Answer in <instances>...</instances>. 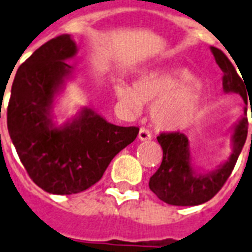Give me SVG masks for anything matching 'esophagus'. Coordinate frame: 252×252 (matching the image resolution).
<instances>
[{
	"mask_svg": "<svg viewBox=\"0 0 252 252\" xmlns=\"http://www.w3.org/2000/svg\"><path fill=\"white\" fill-rule=\"evenodd\" d=\"M138 138H139V140H141V141L151 140L152 135H151V132H149V130H147V128H144V127H141L140 131H139Z\"/></svg>",
	"mask_w": 252,
	"mask_h": 252,
	"instance_id": "esophagus-1",
	"label": "esophagus"
}]
</instances>
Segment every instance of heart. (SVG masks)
<instances>
[{
  "mask_svg": "<svg viewBox=\"0 0 252 252\" xmlns=\"http://www.w3.org/2000/svg\"><path fill=\"white\" fill-rule=\"evenodd\" d=\"M114 93L120 103L134 112L140 111L141 104H153L152 121L165 131L189 127L202 105L196 77L186 68L143 73L135 81L134 87L117 84Z\"/></svg>",
  "mask_w": 252,
  "mask_h": 252,
  "instance_id": "b5f03b06",
  "label": "heart"
}]
</instances>
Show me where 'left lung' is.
Segmentation results:
<instances>
[{"mask_svg":"<svg viewBox=\"0 0 252 252\" xmlns=\"http://www.w3.org/2000/svg\"><path fill=\"white\" fill-rule=\"evenodd\" d=\"M216 64L223 70L224 93L240 94L245 103L247 95L243 81L234 69L225 54L216 47H210ZM250 99V97H249ZM246 114V108H245ZM247 118L243 116L233 126L232 131V153L228 159L216 166V168L205 171L196 167L192 162L189 151V140L184 134L168 132L157 138L163 151L162 163L149 179V189L163 202L174 206H197L207 202L219 192L226 179L233 171L238 156L247 138ZM252 139V135H251Z\"/></svg>","mask_w":252,"mask_h":252,"instance_id":"1","label":"left lung"}]
</instances>
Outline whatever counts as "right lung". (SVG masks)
Masks as SVG:
<instances>
[{"label": "right lung", "mask_w": 252, "mask_h": 252, "mask_svg": "<svg viewBox=\"0 0 252 252\" xmlns=\"http://www.w3.org/2000/svg\"><path fill=\"white\" fill-rule=\"evenodd\" d=\"M70 34L50 39L18 68L7 107V128L28 175L51 194H74L97 183L113 157L136 139L139 128L108 122L84 107L63 125L54 104L72 78L66 63L77 55Z\"/></svg>", "instance_id": "add662e5"}]
</instances>
